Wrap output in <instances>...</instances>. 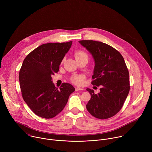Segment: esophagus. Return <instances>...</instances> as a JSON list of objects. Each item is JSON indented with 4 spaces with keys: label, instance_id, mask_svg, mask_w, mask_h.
<instances>
[{
    "label": "esophagus",
    "instance_id": "34e87169",
    "mask_svg": "<svg viewBox=\"0 0 152 152\" xmlns=\"http://www.w3.org/2000/svg\"><path fill=\"white\" fill-rule=\"evenodd\" d=\"M75 90H76V91H82V90H83V89L82 88H80V87H76V88H75Z\"/></svg>",
    "mask_w": 152,
    "mask_h": 152
}]
</instances>
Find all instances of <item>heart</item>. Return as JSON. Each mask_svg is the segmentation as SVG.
I'll use <instances>...</instances> for the list:
<instances>
[{"mask_svg": "<svg viewBox=\"0 0 152 152\" xmlns=\"http://www.w3.org/2000/svg\"><path fill=\"white\" fill-rule=\"evenodd\" d=\"M83 56H87L86 53L83 51H78L75 53V58H79ZM84 79V76L83 75H74L72 77L71 80L75 84L77 85H82L83 83V80Z\"/></svg>", "mask_w": 152, "mask_h": 152, "instance_id": "heart-1", "label": "heart"}]
</instances>
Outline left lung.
Returning a JSON list of instances; mask_svg holds the SVG:
<instances>
[{
    "mask_svg": "<svg viewBox=\"0 0 152 152\" xmlns=\"http://www.w3.org/2000/svg\"><path fill=\"white\" fill-rule=\"evenodd\" d=\"M79 42L94 60L91 83L102 86L97 94L93 90L86 89L91 94L86 109L97 118L112 117L121 109L130 90L129 71L124 58L118 51L105 43L93 40Z\"/></svg>",
    "mask_w": 152,
    "mask_h": 152,
    "instance_id": "left-lung-1",
    "label": "left lung"
}]
</instances>
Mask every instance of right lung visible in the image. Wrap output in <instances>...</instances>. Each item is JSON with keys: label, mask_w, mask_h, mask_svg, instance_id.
Listing matches in <instances>:
<instances>
[{"label": "right lung", "mask_w": 152, "mask_h": 152, "mask_svg": "<svg viewBox=\"0 0 152 152\" xmlns=\"http://www.w3.org/2000/svg\"><path fill=\"white\" fill-rule=\"evenodd\" d=\"M72 45L67 42L43 44L24 59L19 72L22 97L38 116L52 118L60 113L75 88L69 83L56 88L52 76L58 72L60 64Z\"/></svg>", "instance_id": "add662e5"}]
</instances>
